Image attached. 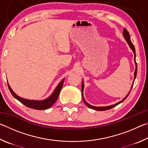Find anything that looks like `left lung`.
<instances>
[{"label": "left lung", "mask_w": 148, "mask_h": 148, "mask_svg": "<svg viewBox=\"0 0 148 148\" xmlns=\"http://www.w3.org/2000/svg\"><path fill=\"white\" fill-rule=\"evenodd\" d=\"M123 37L125 39V40L127 41V44H129V46L130 47V48H131L132 51H133L134 55V62H135V66H136V69H135V71H134V81H133V83L134 82V79L136 78V74H137V64H136V51H135V48H134V45L132 44V43L131 42V38H130V35L129 32L127 31V29H124L123 30ZM132 86H133V84H132V86L131 87V89H132ZM84 81L82 80V98H83V101L84 102V103L86 104L87 106L90 108H91L92 110H98V111H104V110H109V109H111L112 108H114L115 106H116L117 105H118L119 104L121 103L122 102H123L125 99L127 98V97L129 96V95L130 93V92H131V90H130L129 93L127 95V96L125 97V98L123 99L122 101H119V102H117V103L113 104V105H111V106H92V105H90L89 104L87 103V102L86 101V100L84 99V95H83V92H84Z\"/></svg>", "instance_id": "1"}]
</instances>
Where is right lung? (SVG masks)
I'll return each mask as SVG.
<instances>
[{
  "label": "right lung",
  "mask_w": 148,
  "mask_h": 148,
  "mask_svg": "<svg viewBox=\"0 0 148 148\" xmlns=\"http://www.w3.org/2000/svg\"><path fill=\"white\" fill-rule=\"evenodd\" d=\"M64 78L61 80V82L57 85L56 88L55 89L53 92H52V94L50 95L49 97H47V99L44 100H42V101H37V100H29L26 99L21 98V97H19L18 95H17L14 92L13 90L10 86V85L8 83V88L10 91L12 95H13L15 99H16L17 101H19L20 102H21L22 104H23L25 106H26L31 108H34L36 110H46L48 109L50 107L53 106V104L56 102V101L58 99L59 95L60 93V91L62 89V87L63 86Z\"/></svg>",
  "instance_id": "obj_1"
}]
</instances>
